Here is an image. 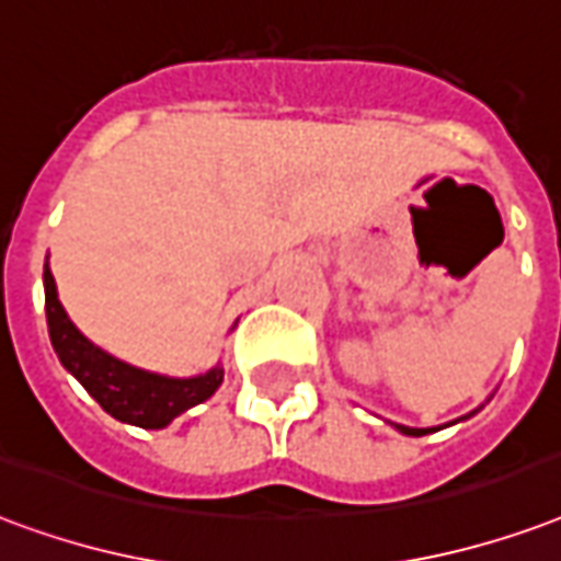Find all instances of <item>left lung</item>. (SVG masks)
<instances>
[{
    "mask_svg": "<svg viewBox=\"0 0 561 561\" xmlns=\"http://www.w3.org/2000/svg\"><path fill=\"white\" fill-rule=\"evenodd\" d=\"M481 408H484V404H481ZM479 410H472V413H467V416H460V419L476 416ZM460 419H458V422H460ZM451 425H455V422H451ZM439 428H443V425H439ZM439 428H408V425H396V431H401V434H408V437H425V434H434V431H439Z\"/></svg>",
    "mask_w": 561,
    "mask_h": 561,
    "instance_id": "8db88e82",
    "label": "left lung"
}]
</instances>
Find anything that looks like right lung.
Returning <instances> with one entry per match:
<instances>
[{"mask_svg":"<svg viewBox=\"0 0 561 561\" xmlns=\"http://www.w3.org/2000/svg\"><path fill=\"white\" fill-rule=\"evenodd\" d=\"M44 300H47L49 342L59 363L118 422L136 428H165L172 419L207 401L222 383L226 371L219 363L207 368L205 375L169 377L124 363L85 339L61 306L56 279L49 273V255L44 264Z\"/></svg>","mask_w":561,"mask_h":561,"instance_id":"right-lung-1","label":"right lung"}]
</instances>
